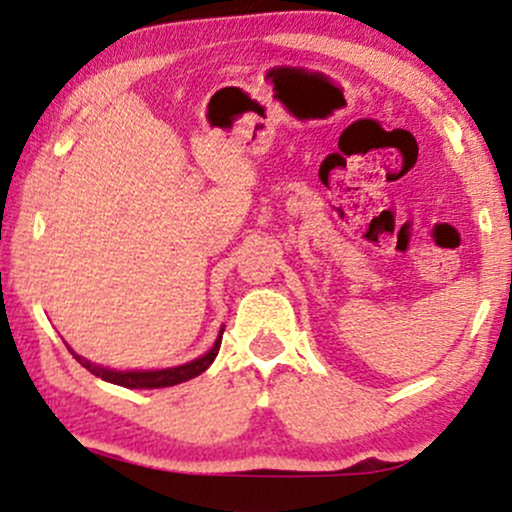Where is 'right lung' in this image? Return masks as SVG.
<instances>
[{
  "label": "right lung",
  "instance_id": "obj_1",
  "mask_svg": "<svg viewBox=\"0 0 512 512\" xmlns=\"http://www.w3.org/2000/svg\"><path fill=\"white\" fill-rule=\"evenodd\" d=\"M220 341H223V328H220V336L215 338L213 348L206 355L191 360V363L176 365V368H164V370H110L80 358L78 353H73V358L78 360L83 368H88L95 378L105 380V383L129 387V390H152V387H171V385L186 383V380L196 378V375H201L203 370H208V365L213 363L215 355L220 351Z\"/></svg>",
  "mask_w": 512,
  "mask_h": 512
}]
</instances>
